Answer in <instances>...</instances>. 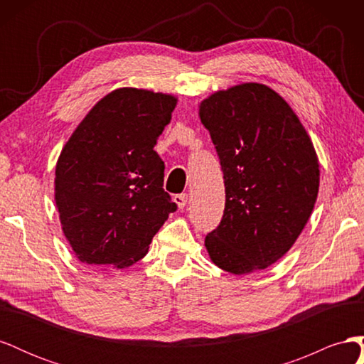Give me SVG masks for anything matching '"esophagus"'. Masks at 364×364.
Masks as SVG:
<instances>
[{"label":"esophagus","mask_w":364,"mask_h":364,"mask_svg":"<svg viewBox=\"0 0 364 364\" xmlns=\"http://www.w3.org/2000/svg\"><path fill=\"white\" fill-rule=\"evenodd\" d=\"M173 200L178 203V206L181 208V209H183L185 206H186V203H188V194L186 193H181V194H176L174 197H173Z\"/></svg>","instance_id":"34e87169"}]
</instances>
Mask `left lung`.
Listing matches in <instances>:
<instances>
[{"label":"left lung","mask_w":364,"mask_h":364,"mask_svg":"<svg viewBox=\"0 0 364 364\" xmlns=\"http://www.w3.org/2000/svg\"><path fill=\"white\" fill-rule=\"evenodd\" d=\"M225 179V211L205 238L220 269L246 274L272 266L301 235L318 191L310 136L281 95L245 83L200 103Z\"/></svg>","instance_id":"8db88e82"}]
</instances>
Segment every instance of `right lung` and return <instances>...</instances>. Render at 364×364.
Returning <instances> with one entry per match:
<instances>
[{
  "mask_svg": "<svg viewBox=\"0 0 364 364\" xmlns=\"http://www.w3.org/2000/svg\"><path fill=\"white\" fill-rule=\"evenodd\" d=\"M176 102L135 87L115 90L65 144L54 196L63 234L87 266H132L178 209L162 188L165 165L153 150Z\"/></svg>",
  "mask_w": 364,
  "mask_h": 364,
  "instance_id": "obj_1",
  "label": "right lung"
}]
</instances>
